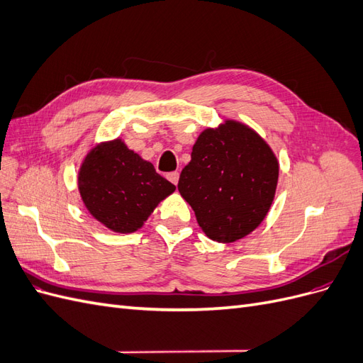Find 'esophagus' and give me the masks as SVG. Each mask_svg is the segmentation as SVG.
I'll return each instance as SVG.
<instances>
[{"label":"esophagus","mask_w":363,"mask_h":363,"mask_svg":"<svg viewBox=\"0 0 363 363\" xmlns=\"http://www.w3.org/2000/svg\"><path fill=\"white\" fill-rule=\"evenodd\" d=\"M167 177H168V180H169L171 183L177 184V183H179V177H180V174H179L177 171H174V172H169V174L167 175Z\"/></svg>","instance_id":"34e87169"}]
</instances>
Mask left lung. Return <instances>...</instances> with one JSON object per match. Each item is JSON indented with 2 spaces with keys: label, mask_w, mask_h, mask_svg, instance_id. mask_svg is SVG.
Instances as JSON below:
<instances>
[{
  "label": "left lung",
  "mask_w": 363,
  "mask_h": 363,
  "mask_svg": "<svg viewBox=\"0 0 363 363\" xmlns=\"http://www.w3.org/2000/svg\"><path fill=\"white\" fill-rule=\"evenodd\" d=\"M279 182V160L256 130L235 119L203 130L179 192L194 208L207 238L236 242L269 212Z\"/></svg>",
  "instance_id": "left-lung-1"
}]
</instances>
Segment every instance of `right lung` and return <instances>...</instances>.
<instances>
[{
	"mask_svg": "<svg viewBox=\"0 0 363 363\" xmlns=\"http://www.w3.org/2000/svg\"><path fill=\"white\" fill-rule=\"evenodd\" d=\"M77 182L87 212L115 233L138 232L157 204L175 191L151 162L121 138L87 151Z\"/></svg>",
	"mask_w": 363,
	"mask_h": 363,
	"instance_id": "1",
	"label": "right lung"
}]
</instances>
